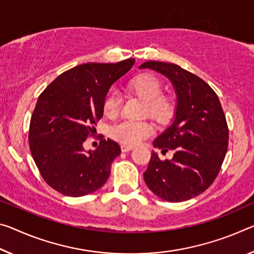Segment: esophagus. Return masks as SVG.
I'll return each mask as SVG.
<instances>
[{
  "label": "esophagus",
  "instance_id": "1",
  "mask_svg": "<svg viewBox=\"0 0 254 254\" xmlns=\"http://www.w3.org/2000/svg\"><path fill=\"white\" fill-rule=\"evenodd\" d=\"M132 149H133V147L127 146V144H122V146H121V150H122L123 152H127V151L132 150Z\"/></svg>",
  "mask_w": 254,
  "mask_h": 254
}]
</instances>
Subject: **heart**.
<instances>
[{"mask_svg":"<svg viewBox=\"0 0 254 254\" xmlns=\"http://www.w3.org/2000/svg\"><path fill=\"white\" fill-rule=\"evenodd\" d=\"M127 90L144 102V114L159 124L170 122L175 113V102L170 95L163 94V83L152 73H141L131 79ZM121 110V99L115 92H108L103 100V112L108 119H114ZM154 133V126L149 121H124L111 130V136L123 144H138Z\"/></svg>","mask_w":254,"mask_h":254,"instance_id":"obj_1","label":"heart"}]
</instances>
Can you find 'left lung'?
<instances>
[{"instance_id": "obj_1", "label": "left lung", "mask_w": 254, "mask_h": 254, "mask_svg": "<svg viewBox=\"0 0 254 254\" xmlns=\"http://www.w3.org/2000/svg\"><path fill=\"white\" fill-rule=\"evenodd\" d=\"M140 69L166 75L178 95L175 119L154 147L174 150L171 160L152 152L143 173L148 188L170 202H182L206 191L220 171L228 147V127L218 96L198 75L173 63L148 61Z\"/></svg>"}]
</instances>
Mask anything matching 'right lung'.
Returning <instances> with one entry per match:
<instances>
[{"mask_svg":"<svg viewBox=\"0 0 254 254\" xmlns=\"http://www.w3.org/2000/svg\"><path fill=\"white\" fill-rule=\"evenodd\" d=\"M134 59L118 63H84L63 72L39 95L29 127L31 155L44 181L67 196L102 188L121 154L118 142L102 139L94 151L83 142L103 118V100Z\"/></svg>","mask_w":254,"mask_h":254,"instance_id":"right-lung-1","label":"right lung"}]
</instances>
